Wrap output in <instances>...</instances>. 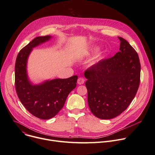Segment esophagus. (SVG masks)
<instances>
[{"label":"esophagus","mask_w":155,"mask_h":155,"mask_svg":"<svg viewBox=\"0 0 155 155\" xmlns=\"http://www.w3.org/2000/svg\"><path fill=\"white\" fill-rule=\"evenodd\" d=\"M84 82H85V79H84L83 78H82V77L78 78V81H77V83L78 85H82V84L84 83Z\"/></svg>","instance_id":"obj_1"}]
</instances>
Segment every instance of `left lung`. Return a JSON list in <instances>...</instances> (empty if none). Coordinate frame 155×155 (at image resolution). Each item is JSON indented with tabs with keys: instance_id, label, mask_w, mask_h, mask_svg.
Returning a JSON list of instances; mask_svg holds the SVG:
<instances>
[{
	"instance_id": "1",
	"label": "left lung",
	"mask_w": 155,
	"mask_h": 155,
	"mask_svg": "<svg viewBox=\"0 0 155 155\" xmlns=\"http://www.w3.org/2000/svg\"><path fill=\"white\" fill-rule=\"evenodd\" d=\"M118 38L120 51L84 73L90 109L101 119L120 115L132 101L140 85L141 67L138 54L125 39Z\"/></svg>"
}]
</instances>
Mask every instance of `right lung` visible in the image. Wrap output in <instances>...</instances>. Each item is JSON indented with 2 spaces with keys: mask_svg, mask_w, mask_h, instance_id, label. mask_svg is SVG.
Returning <instances> with one entry per match:
<instances>
[{
  "mask_svg": "<svg viewBox=\"0 0 155 155\" xmlns=\"http://www.w3.org/2000/svg\"><path fill=\"white\" fill-rule=\"evenodd\" d=\"M51 36H38L18 53L15 66V89L22 104L34 116L41 119L54 117L63 107L70 91L77 85V75L65 79L48 80L37 85L29 81L26 73L28 58L33 48L49 40Z\"/></svg>",
  "mask_w": 155,
  "mask_h": 155,
  "instance_id": "right-lung-1",
  "label": "right lung"
}]
</instances>
